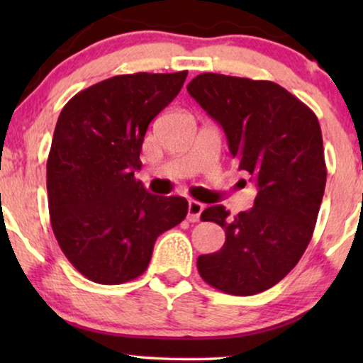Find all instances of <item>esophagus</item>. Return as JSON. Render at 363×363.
I'll return each instance as SVG.
<instances>
[{
    "label": "esophagus",
    "instance_id": "obj_1",
    "mask_svg": "<svg viewBox=\"0 0 363 363\" xmlns=\"http://www.w3.org/2000/svg\"><path fill=\"white\" fill-rule=\"evenodd\" d=\"M203 210H205V205H203V203L196 201V200H190L188 201V220H190L191 223L200 221Z\"/></svg>",
    "mask_w": 363,
    "mask_h": 363
}]
</instances>
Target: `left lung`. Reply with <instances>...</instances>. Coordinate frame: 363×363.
<instances>
[{
  "label": "left lung",
  "instance_id": "8db88e82",
  "mask_svg": "<svg viewBox=\"0 0 363 363\" xmlns=\"http://www.w3.org/2000/svg\"><path fill=\"white\" fill-rule=\"evenodd\" d=\"M186 89L220 123L233 158L257 188L250 211L231 218L213 205L201 213L225 230L226 241L198 257V272L226 294H257L289 274L314 233L327 180L319 121L271 81L205 72Z\"/></svg>",
  "mask_w": 363,
  "mask_h": 363
}]
</instances>
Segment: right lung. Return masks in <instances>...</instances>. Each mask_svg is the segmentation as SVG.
I'll use <instances>...</instances> for the list:
<instances>
[{"mask_svg":"<svg viewBox=\"0 0 363 363\" xmlns=\"http://www.w3.org/2000/svg\"><path fill=\"white\" fill-rule=\"evenodd\" d=\"M186 74L106 79L61 111L48 157L49 216L64 256L87 279H135L157 238L185 220V198L152 195L135 172L148 125L178 96Z\"/></svg>","mask_w":363,"mask_h":363,"instance_id":"obj_1","label":"right lung"}]
</instances>
